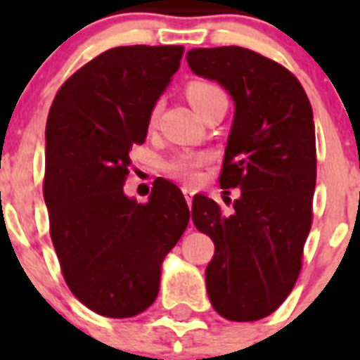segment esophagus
Returning a JSON list of instances; mask_svg holds the SVG:
<instances>
[{
	"mask_svg": "<svg viewBox=\"0 0 360 360\" xmlns=\"http://www.w3.org/2000/svg\"><path fill=\"white\" fill-rule=\"evenodd\" d=\"M182 193H184V196H186L187 203H189V207H191V203H193V196H195V191L191 189V187H182Z\"/></svg>",
	"mask_w": 360,
	"mask_h": 360,
	"instance_id": "1",
	"label": "esophagus"
}]
</instances>
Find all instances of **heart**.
Wrapping results in <instances>:
<instances>
[{"mask_svg": "<svg viewBox=\"0 0 360 360\" xmlns=\"http://www.w3.org/2000/svg\"><path fill=\"white\" fill-rule=\"evenodd\" d=\"M187 97H189L193 108L200 111L209 103H212L214 98L225 97V95L221 94L219 88H216L214 84H209V82H191L189 88H187ZM157 113L158 108H155L151 113V120L157 119ZM202 164L203 157H198V155H180L167 164V173L178 180H182V182H195L196 176H198V167Z\"/></svg>", "mask_w": 360, "mask_h": 360, "instance_id": "b5f03b06", "label": "heart"}]
</instances>
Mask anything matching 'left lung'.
<instances>
[{"label": "left lung", "mask_w": 360, "mask_h": 360, "mask_svg": "<svg viewBox=\"0 0 360 360\" xmlns=\"http://www.w3.org/2000/svg\"><path fill=\"white\" fill-rule=\"evenodd\" d=\"M187 65L218 82L234 103L219 186L238 187L224 214L205 195L193 221L214 241L205 269L211 304L229 321H257L278 310L295 285L311 227L316 126L297 79L241 46L193 49Z\"/></svg>", "instance_id": "1"}]
</instances>
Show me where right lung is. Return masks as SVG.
Wrapping results in <instances>:
<instances>
[{"instance_id": "right-lung-1", "label": "right lung", "mask_w": 360, "mask_h": 360, "mask_svg": "<svg viewBox=\"0 0 360 360\" xmlns=\"http://www.w3.org/2000/svg\"><path fill=\"white\" fill-rule=\"evenodd\" d=\"M184 46H117L73 73L46 122L43 195L50 236L72 294L95 314L133 317L157 299L160 272L189 224L182 191L165 178L148 203L124 193L133 144H144L155 104Z\"/></svg>"}]
</instances>
